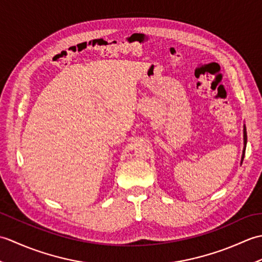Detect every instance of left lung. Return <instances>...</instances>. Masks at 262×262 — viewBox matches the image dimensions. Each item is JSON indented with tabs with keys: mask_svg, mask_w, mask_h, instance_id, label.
I'll return each mask as SVG.
<instances>
[{
	"mask_svg": "<svg viewBox=\"0 0 262 262\" xmlns=\"http://www.w3.org/2000/svg\"><path fill=\"white\" fill-rule=\"evenodd\" d=\"M243 141H244V146H243V153H242V159H241V164L244 159V153H246V147H247V128L246 125L243 126Z\"/></svg>",
	"mask_w": 262,
	"mask_h": 262,
	"instance_id": "1",
	"label": "left lung"
}]
</instances>
